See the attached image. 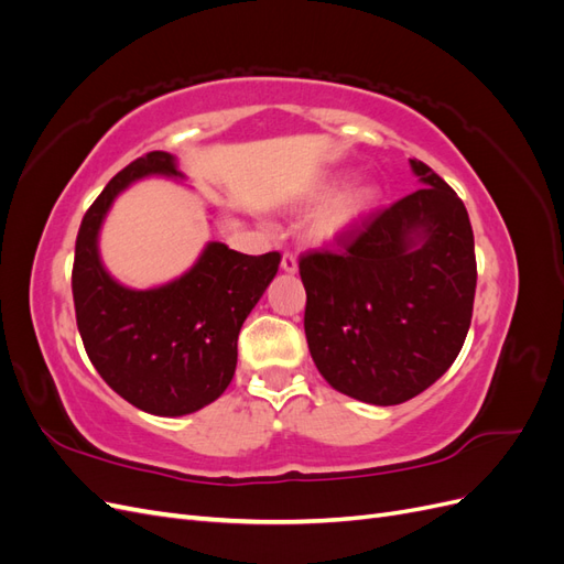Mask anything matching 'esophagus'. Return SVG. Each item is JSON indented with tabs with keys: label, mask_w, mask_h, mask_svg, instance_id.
I'll return each mask as SVG.
<instances>
[{
	"label": "esophagus",
	"mask_w": 564,
	"mask_h": 564,
	"mask_svg": "<svg viewBox=\"0 0 564 564\" xmlns=\"http://www.w3.org/2000/svg\"><path fill=\"white\" fill-rule=\"evenodd\" d=\"M282 270H284V272H296V270H299L296 253H292V251H284V253H282Z\"/></svg>",
	"instance_id": "34e87169"
}]
</instances>
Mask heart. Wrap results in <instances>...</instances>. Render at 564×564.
Here are the masks:
<instances>
[{"label":"heart","mask_w":564,"mask_h":564,"mask_svg":"<svg viewBox=\"0 0 564 564\" xmlns=\"http://www.w3.org/2000/svg\"><path fill=\"white\" fill-rule=\"evenodd\" d=\"M346 178L336 176L319 183L315 191L305 197V204L308 207H324L313 216L308 235L311 240L317 245H332L338 242L340 237H346L357 224L373 212L379 202V187L371 183H362L352 187V191L338 195L344 191Z\"/></svg>","instance_id":"1"}]
</instances>
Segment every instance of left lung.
Here are the masks:
<instances>
[{
  "label": "left lung",
  "instance_id": "obj_1",
  "mask_svg": "<svg viewBox=\"0 0 564 564\" xmlns=\"http://www.w3.org/2000/svg\"><path fill=\"white\" fill-rule=\"evenodd\" d=\"M409 164L421 191L369 214L334 251L299 259L315 367L338 392L381 406L416 398L452 367L477 284L464 202L429 164Z\"/></svg>",
  "mask_w": 564,
  "mask_h": 564
}]
</instances>
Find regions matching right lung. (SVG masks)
<instances>
[{
  "instance_id": "obj_1",
  "label": "right lung",
  "mask_w": 564,
  "mask_h": 564,
  "mask_svg": "<svg viewBox=\"0 0 564 564\" xmlns=\"http://www.w3.org/2000/svg\"><path fill=\"white\" fill-rule=\"evenodd\" d=\"M143 176H183L155 150L124 166L84 214L75 245L73 299L91 365L117 395L155 416H183L224 395L237 367V336L282 256L204 247L178 280L129 289L98 256V230L115 197Z\"/></svg>"
}]
</instances>
